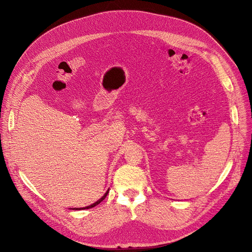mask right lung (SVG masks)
Instances as JSON below:
<instances>
[{
	"label": "right lung",
	"instance_id": "obj_1",
	"mask_svg": "<svg viewBox=\"0 0 252 252\" xmlns=\"http://www.w3.org/2000/svg\"><path fill=\"white\" fill-rule=\"evenodd\" d=\"M108 192H109V189L106 191V193L104 194V196H102L100 199L98 200V201H96L95 203H93V204H91V205H89V206H86V207H83V208H73V209H75V210H77V209H89V208H92V207H94V206H96V205H98L101 201H103L105 198H106V196H107V194H108Z\"/></svg>",
	"mask_w": 252,
	"mask_h": 252
}]
</instances>
